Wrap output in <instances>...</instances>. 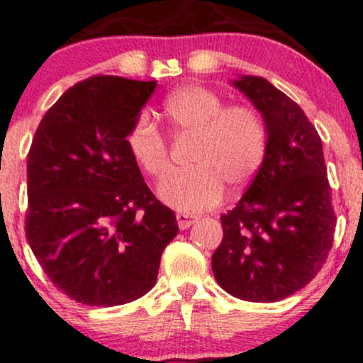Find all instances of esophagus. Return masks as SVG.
Listing matches in <instances>:
<instances>
[{"label":"esophagus","instance_id":"esophagus-1","mask_svg":"<svg viewBox=\"0 0 363 363\" xmlns=\"http://www.w3.org/2000/svg\"><path fill=\"white\" fill-rule=\"evenodd\" d=\"M195 220H197V218L191 217V215L177 213V224H179V228H181V230H188L189 226H194Z\"/></svg>","mask_w":363,"mask_h":363}]
</instances>
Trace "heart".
<instances>
[{"label":"heart","mask_w":363,"mask_h":363,"mask_svg":"<svg viewBox=\"0 0 363 363\" xmlns=\"http://www.w3.org/2000/svg\"><path fill=\"white\" fill-rule=\"evenodd\" d=\"M162 117L177 137H194L189 169L172 174L159 184L157 195L172 210L201 213L218 204L224 188L242 189L259 172L267 148V130L251 106H224L220 96L186 84L166 97ZM126 148L143 174L161 179L169 168L168 145L146 113L133 121Z\"/></svg>","instance_id":"heart-1"}]
</instances>
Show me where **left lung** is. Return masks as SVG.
<instances>
[{"label":"left lung","mask_w":363,"mask_h":363,"mask_svg":"<svg viewBox=\"0 0 363 363\" xmlns=\"http://www.w3.org/2000/svg\"><path fill=\"white\" fill-rule=\"evenodd\" d=\"M262 113L267 148L233 210L220 217L211 257L218 286L247 302H277L308 286L333 246L336 215L322 139L293 99L269 81H233Z\"/></svg>","instance_id":"8db88e82"}]
</instances>
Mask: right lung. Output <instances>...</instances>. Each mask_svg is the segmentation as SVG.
Returning <instances> with one entry per match:
<instances>
[{
  "label": "right lung",
  "instance_id": "add662e5",
  "mask_svg": "<svg viewBox=\"0 0 363 363\" xmlns=\"http://www.w3.org/2000/svg\"><path fill=\"white\" fill-rule=\"evenodd\" d=\"M155 86L117 76L81 81L32 139L25 233L52 284L76 302L112 308L141 298L179 233L126 148Z\"/></svg>",
  "mask_w": 363,
  "mask_h": 363
}]
</instances>
